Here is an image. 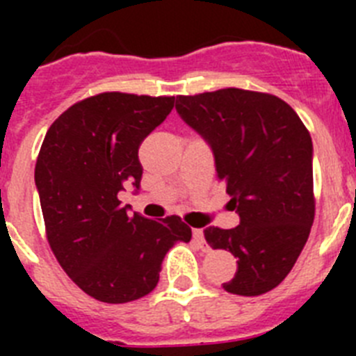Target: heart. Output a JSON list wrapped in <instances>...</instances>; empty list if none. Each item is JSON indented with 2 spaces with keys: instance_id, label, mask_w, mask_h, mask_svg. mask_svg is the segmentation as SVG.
I'll return each mask as SVG.
<instances>
[{
  "instance_id": "heart-1",
  "label": "heart",
  "mask_w": 356,
  "mask_h": 356,
  "mask_svg": "<svg viewBox=\"0 0 356 356\" xmlns=\"http://www.w3.org/2000/svg\"><path fill=\"white\" fill-rule=\"evenodd\" d=\"M201 144V140H194V143H191L187 146V151H185V159L191 162V160L196 159V153H197V146Z\"/></svg>"
}]
</instances>
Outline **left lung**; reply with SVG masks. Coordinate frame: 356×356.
I'll list each match as a JSON object with an SVG mask.
<instances>
[{
	"mask_svg": "<svg viewBox=\"0 0 356 356\" xmlns=\"http://www.w3.org/2000/svg\"><path fill=\"white\" fill-rule=\"evenodd\" d=\"M171 110L160 97L97 94L65 110L44 137L35 185L46 237L69 278L103 303L149 294L165 253L193 237L178 216L121 201L127 187L140 188V143Z\"/></svg>",
	"mask_w": 356,
	"mask_h": 356,
	"instance_id": "8db88e82",
	"label": "left lung"
}]
</instances>
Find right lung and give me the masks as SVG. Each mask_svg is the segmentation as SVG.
<instances>
[{"instance_id": "1", "label": "right lung", "mask_w": 356, "mask_h": 356, "mask_svg": "<svg viewBox=\"0 0 356 356\" xmlns=\"http://www.w3.org/2000/svg\"><path fill=\"white\" fill-rule=\"evenodd\" d=\"M210 144L225 181L234 228L210 226L213 250L237 259L226 292L260 296L284 282L307 242L316 213L312 139L294 110L271 94L221 89L176 106Z\"/></svg>"}]
</instances>
